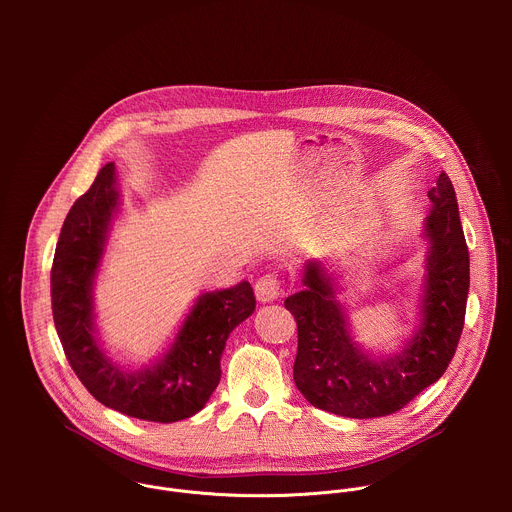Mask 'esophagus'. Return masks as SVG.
<instances>
[{
  "instance_id": "esophagus-1",
  "label": "esophagus",
  "mask_w": 512,
  "mask_h": 512,
  "mask_svg": "<svg viewBox=\"0 0 512 512\" xmlns=\"http://www.w3.org/2000/svg\"><path fill=\"white\" fill-rule=\"evenodd\" d=\"M255 296H257V300L261 304L275 302L279 296H283V285H281V281L275 275L267 273V275L257 279V283H255Z\"/></svg>"
}]
</instances>
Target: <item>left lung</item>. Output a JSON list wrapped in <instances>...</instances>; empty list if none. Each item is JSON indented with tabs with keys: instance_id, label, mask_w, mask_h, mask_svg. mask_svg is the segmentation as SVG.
Here are the masks:
<instances>
[{
	"instance_id": "left-lung-1",
	"label": "left lung",
	"mask_w": 512,
	"mask_h": 512,
	"mask_svg": "<svg viewBox=\"0 0 512 512\" xmlns=\"http://www.w3.org/2000/svg\"><path fill=\"white\" fill-rule=\"evenodd\" d=\"M427 196L417 324L399 352L377 354L356 342L336 277L318 259L306 263L304 287L285 298L298 322L294 381L314 407L352 419L391 415L446 373L464 328L470 255L446 172Z\"/></svg>"
}]
</instances>
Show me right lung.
<instances>
[{
	"instance_id": "obj_1",
	"label": "right lung",
	"mask_w": 512,
	"mask_h": 512,
	"mask_svg": "<svg viewBox=\"0 0 512 512\" xmlns=\"http://www.w3.org/2000/svg\"><path fill=\"white\" fill-rule=\"evenodd\" d=\"M119 212L117 174L107 164L64 218L50 273L54 326L72 371L97 401L135 419L174 423L210 399L227 338L255 312V294L249 281L204 291L150 364L131 369L113 360L99 338L93 289Z\"/></svg>"
}]
</instances>
